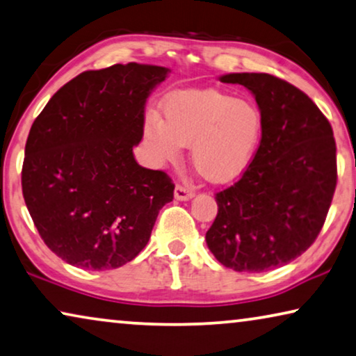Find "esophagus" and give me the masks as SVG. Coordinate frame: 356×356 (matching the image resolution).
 Returning a JSON list of instances; mask_svg holds the SVG:
<instances>
[{
  "label": "esophagus",
  "instance_id": "obj_1",
  "mask_svg": "<svg viewBox=\"0 0 356 356\" xmlns=\"http://www.w3.org/2000/svg\"><path fill=\"white\" fill-rule=\"evenodd\" d=\"M195 192L192 188L184 187V185H176V190H174V198L179 201H187L190 198H193Z\"/></svg>",
  "mask_w": 356,
  "mask_h": 356
}]
</instances>
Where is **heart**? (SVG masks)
Listing matches in <instances>:
<instances>
[{"label":"heart","mask_w":356,"mask_h":356,"mask_svg":"<svg viewBox=\"0 0 356 356\" xmlns=\"http://www.w3.org/2000/svg\"><path fill=\"white\" fill-rule=\"evenodd\" d=\"M163 116L147 113L144 142L158 164L176 161L182 145L203 176L216 184L232 182L246 171L262 134L257 105L219 89L179 91L163 102Z\"/></svg>","instance_id":"obj_1"}]
</instances>
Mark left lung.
<instances>
[{
    "instance_id": "obj_1",
    "label": "left lung",
    "mask_w": 356,
    "mask_h": 356,
    "mask_svg": "<svg viewBox=\"0 0 356 356\" xmlns=\"http://www.w3.org/2000/svg\"><path fill=\"white\" fill-rule=\"evenodd\" d=\"M219 79L254 94L262 137L241 179L216 193L219 211L206 243L227 268L259 273L314 245L337 184L336 140L314 100L284 79L268 73Z\"/></svg>"
}]
</instances>
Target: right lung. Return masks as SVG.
<instances>
[{"mask_svg": "<svg viewBox=\"0 0 356 356\" xmlns=\"http://www.w3.org/2000/svg\"><path fill=\"white\" fill-rule=\"evenodd\" d=\"M168 73L136 62L83 72L31 124L24 200L42 241L67 264L110 270L131 262L172 201L168 174L139 166L132 153L148 95Z\"/></svg>", "mask_w": 356, "mask_h": 356, "instance_id": "obj_1", "label": "right lung"}]
</instances>
